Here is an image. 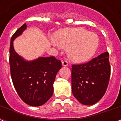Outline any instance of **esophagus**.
Wrapping results in <instances>:
<instances>
[{"label":"esophagus","mask_w":121,"mask_h":121,"mask_svg":"<svg viewBox=\"0 0 121 121\" xmlns=\"http://www.w3.org/2000/svg\"><path fill=\"white\" fill-rule=\"evenodd\" d=\"M68 61L67 60H63V61H62V65L63 66H67L68 65Z\"/></svg>","instance_id":"obj_1"}]
</instances>
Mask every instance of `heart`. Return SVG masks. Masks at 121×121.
<instances>
[{"label":"heart","instance_id":"b5f03b06","mask_svg":"<svg viewBox=\"0 0 121 121\" xmlns=\"http://www.w3.org/2000/svg\"><path fill=\"white\" fill-rule=\"evenodd\" d=\"M55 45L69 49V55L76 62L89 60L95 54L99 46L96 34L80 28H65L54 35Z\"/></svg>","mask_w":121,"mask_h":121}]
</instances>
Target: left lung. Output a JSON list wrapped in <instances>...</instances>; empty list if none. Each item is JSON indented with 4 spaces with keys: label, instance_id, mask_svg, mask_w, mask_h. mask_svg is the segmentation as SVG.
<instances>
[{
    "label": "left lung",
    "instance_id": "1",
    "mask_svg": "<svg viewBox=\"0 0 121 121\" xmlns=\"http://www.w3.org/2000/svg\"><path fill=\"white\" fill-rule=\"evenodd\" d=\"M71 69L74 96L84 105H93L100 100L106 91L110 78L109 53H102L87 63L73 64Z\"/></svg>",
    "mask_w": 121,
    "mask_h": 121
}]
</instances>
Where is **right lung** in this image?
Wrapping results in <instances>:
<instances>
[{"label": "right lung", "mask_w": 121, "mask_h": 121, "mask_svg": "<svg viewBox=\"0 0 121 121\" xmlns=\"http://www.w3.org/2000/svg\"><path fill=\"white\" fill-rule=\"evenodd\" d=\"M26 28L25 23L12 35L9 47V65L13 84L20 98L32 106H39L52 96L53 84L61 62L54 56L41 57L26 61L15 52L13 41Z\"/></svg>", "instance_id": "right-lung-1"}]
</instances>
